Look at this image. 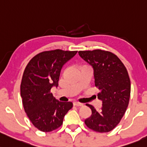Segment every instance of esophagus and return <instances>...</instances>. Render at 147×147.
<instances>
[{
    "label": "esophagus",
    "instance_id": "obj_1",
    "mask_svg": "<svg viewBox=\"0 0 147 147\" xmlns=\"http://www.w3.org/2000/svg\"><path fill=\"white\" fill-rule=\"evenodd\" d=\"M73 104L76 106H84V104H83V103H79V102H74Z\"/></svg>",
    "mask_w": 147,
    "mask_h": 147
}]
</instances>
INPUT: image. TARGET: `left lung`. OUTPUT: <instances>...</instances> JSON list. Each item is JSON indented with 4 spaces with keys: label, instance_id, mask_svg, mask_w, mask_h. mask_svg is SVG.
Returning <instances> with one entry per match:
<instances>
[{
    "label": "left lung",
    "instance_id": "1",
    "mask_svg": "<svg viewBox=\"0 0 147 147\" xmlns=\"http://www.w3.org/2000/svg\"><path fill=\"white\" fill-rule=\"evenodd\" d=\"M78 53L93 68L94 84L100 90L97 97L102 101L99 111L86 104L92 115L84 123L96 132H110L120 123L129 103L130 80L127 71L121 61L111 52L94 50Z\"/></svg>",
    "mask_w": 147,
    "mask_h": 147
}]
</instances>
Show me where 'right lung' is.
<instances>
[{"label": "right lung", "mask_w": 147, "mask_h": 147, "mask_svg": "<svg viewBox=\"0 0 147 147\" xmlns=\"http://www.w3.org/2000/svg\"><path fill=\"white\" fill-rule=\"evenodd\" d=\"M78 51L57 50L35 55L27 64L21 83L24 111L32 124L44 132L56 129L72 107V102H61L51 93L58 86L63 65Z\"/></svg>", "instance_id": "add662e5"}]
</instances>
